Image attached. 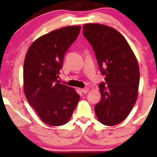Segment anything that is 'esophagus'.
I'll list each match as a JSON object with an SVG mask.
<instances>
[{"mask_svg": "<svg viewBox=\"0 0 157 157\" xmlns=\"http://www.w3.org/2000/svg\"><path fill=\"white\" fill-rule=\"evenodd\" d=\"M81 91L84 94H86L89 92V88H84V89H81Z\"/></svg>", "mask_w": 157, "mask_h": 157, "instance_id": "34e87169", "label": "esophagus"}]
</instances>
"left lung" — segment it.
<instances>
[{
  "instance_id": "obj_1",
  "label": "left lung",
  "mask_w": 157,
  "mask_h": 157,
  "mask_svg": "<svg viewBox=\"0 0 157 157\" xmlns=\"http://www.w3.org/2000/svg\"><path fill=\"white\" fill-rule=\"evenodd\" d=\"M90 42L106 83L99 85L101 100L94 107L99 122L117 125L129 115L138 98L140 67L129 43L117 30L98 23L85 24Z\"/></svg>"
}]
</instances>
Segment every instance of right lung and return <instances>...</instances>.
I'll list each match as a JSON object with an SVG mask.
<instances>
[{"mask_svg":"<svg viewBox=\"0 0 157 157\" xmlns=\"http://www.w3.org/2000/svg\"><path fill=\"white\" fill-rule=\"evenodd\" d=\"M80 25L67 26L35 40L24 60L23 90L28 103L47 124L69 122L79 100L74 88L57 80L66 51L80 31Z\"/></svg>","mask_w":157,"mask_h":157,"instance_id":"right-lung-1","label":"right lung"}]
</instances>
